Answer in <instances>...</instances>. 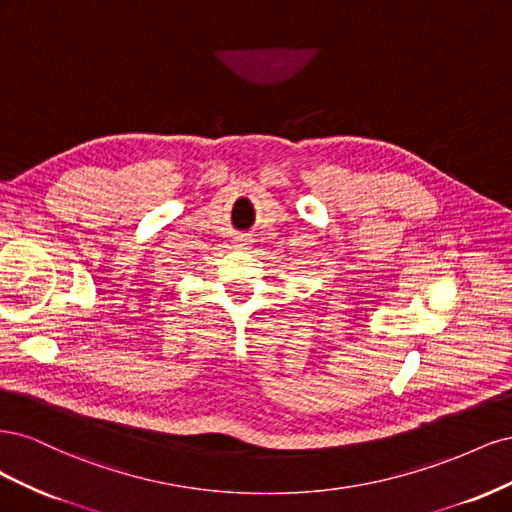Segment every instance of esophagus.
Wrapping results in <instances>:
<instances>
[{
  "label": "esophagus",
  "mask_w": 512,
  "mask_h": 512,
  "mask_svg": "<svg viewBox=\"0 0 512 512\" xmlns=\"http://www.w3.org/2000/svg\"><path fill=\"white\" fill-rule=\"evenodd\" d=\"M250 243H252V237H250V235H239V237L235 239V247H250Z\"/></svg>",
  "instance_id": "obj_1"
}]
</instances>
